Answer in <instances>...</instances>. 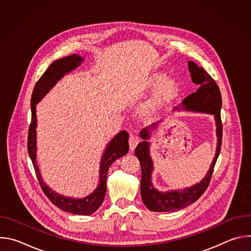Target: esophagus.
I'll return each mask as SVG.
<instances>
[{
	"mask_svg": "<svg viewBox=\"0 0 251 251\" xmlns=\"http://www.w3.org/2000/svg\"><path fill=\"white\" fill-rule=\"evenodd\" d=\"M140 142V137L136 134H131L129 137V146L131 150H134L137 146L138 143Z\"/></svg>",
	"mask_w": 251,
	"mask_h": 251,
	"instance_id": "34e87169",
	"label": "esophagus"
}]
</instances>
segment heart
I'll return each mask as SVG.
<instances>
[{
	"mask_svg": "<svg viewBox=\"0 0 251 251\" xmlns=\"http://www.w3.org/2000/svg\"><path fill=\"white\" fill-rule=\"evenodd\" d=\"M165 79V75L163 74H156L152 76L151 79V83L153 85H158ZM176 82L174 79H167L164 82L161 84V86L159 87L156 96H155V101L160 103L163 101H166L168 99H170L172 96H174V94L176 91Z\"/></svg>",
	"mask_w": 251,
	"mask_h": 251,
	"instance_id": "1",
	"label": "heart"
}]
</instances>
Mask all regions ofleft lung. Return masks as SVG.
<instances>
[{
	"label": "left lung",
	"instance_id": "obj_1",
	"mask_svg": "<svg viewBox=\"0 0 251 251\" xmlns=\"http://www.w3.org/2000/svg\"><path fill=\"white\" fill-rule=\"evenodd\" d=\"M188 63L192 80L193 82L199 85V89L183 100V109L214 115L218 136L217 153L216 157L213 158L209 170L207 171V174L199 184L194 185L190 188H186L184 190L162 193L156 190L152 184L151 177L154 165L150 157V143L147 141L150 138L149 130L156 128L159 122H156L151 126L143 129L140 135L141 138L144 139L145 141L139 143L137 145L135 149V155L140 161L142 171V201L150 210L153 211H176L178 209H182L198 201L208 187L211 175L213 173L214 165H216L221 152L223 141V123L221 118L222 94L220 87L217 84L216 80H214L202 67L199 66L192 60H190Z\"/></svg>",
	"mask_w": 251,
	"mask_h": 251
}]
</instances>
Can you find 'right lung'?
<instances>
[{
	"label": "right lung",
	"mask_w": 251,
	"mask_h": 251,
	"mask_svg": "<svg viewBox=\"0 0 251 251\" xmlns=\"http://www.w3.org/2000/svg\"><path fill=\"white\" fill-rule=\"evenodd\" d=\"M82 60L83 58L75 53L57 59L49 66L42 77L35 83L30 99L31 121L28 127L27 151L29 158L32 162L35 174H37L40 185L49 200L54 205L64 211L74 214H81V216H88V214L96 211L103 202L106 194V177L107 173H108V169L115 160L123 157L129 151V134L127 133V131L123 130L119 132L105 149L100 164L99 185L92 194L83 199H73L63 197L50 190L42 178L39 166L37 165V161H35V157H37L35 156V154H37V130H35V128H37V114H35V104L42 100V98L55 85V83L65 74L76 68Z\"/></svg>",
	"instance_id": "1"
}]
</instances>
